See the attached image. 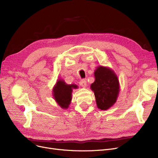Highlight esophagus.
I'll use <instances>...</instances> for the list:
<instances>
[{
	"label": "esophagus",
	"mask_w": 158,
	"mask_h": 158,
	"mask_svg": "<svg viewBox=\"0 0 158 158\" xmlns=\"http://www.w3.org/2000/svg\"><path fill=\"white\" fill-rule=\"evenodd\" d=\"M79 84H80V85H81L82 87L86 88V85H87V82H86V81L85 79H82V80H81V81L79 82Z\"/></svg>",
	"instance_id": "obj_1"
}]
</instances>
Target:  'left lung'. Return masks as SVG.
<instances>
[{"label": "left lung", "mask_w": 158, "mask_h": 158, "mask_svg": "<svg viewBox=\"0 0 158 158\" xmlns=\"http://www.w3.org/2000/svg\"><path fill=\"white\" fill-rule=\"evenodd\" d=\"M95 81L91 85L98 109L107 110L117 102L120 84L115 72L109 67L98 66L94 72Z\"/></svg>", "instance_id": "obj_1"}]
</instances>
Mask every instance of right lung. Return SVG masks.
I'll return each mask as SVG.
<instances>
[{"instance_id": "add662e5", "label": "right lung", "mask_w": 158, "mask_h": 158, "mask_svg": "<svg viewBox=\"0 0 158 158\" xmlns=\"http://www.w3.org/2000/svg\"><path fill=\"white\" fill-rule=\"evenodd\" d=\"M76 85H67L63 79H58L52 90L54 100L62 109H68L72 101L73 89H77Z\"/></svg>"}]
</instances>
